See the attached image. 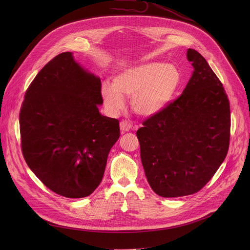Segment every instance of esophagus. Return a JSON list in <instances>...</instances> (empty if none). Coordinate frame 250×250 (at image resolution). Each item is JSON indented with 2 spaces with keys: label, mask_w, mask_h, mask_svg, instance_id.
<instances>
[{
  "label": "esophagus",
  "mask_w": 250,
  "mask_h": 250,
  "mask_svg": "<svg viewBox=\"0 0 250 250\" xmlns=\"http://www.w3.org/2000/svg\"><path fill=\"white\" fill-rule=\"evenodd\" d=\"M120 127H121L122 132L125 133V132H127V131H129L131 129V125L128 122H126V121H123L120 124Z\"/></svg>",
  "instance_id": "esophagus-1"
}]
</instances>
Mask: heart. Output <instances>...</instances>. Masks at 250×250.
Wrapping results in <instances>:
<instances>
[{
  "label": "heart",
  "instance_id": "1",
  "mask_svg": "<svg viewBox=\"0 0 250 250\" xmlns=\"http://www.w3.org/2000/svg\"><path fill=\"white\" fill-rule=\"evenodd\" d=\"M181 75L173 65L150 62L122 70L112 85L104 83L101 94L108 109L118 114L125 108V99H131L133 111L144 117L160 113L172 100Z\"/></svg>",
  "mask_w": 250,
  "mask_h": 250
}]
</instances>
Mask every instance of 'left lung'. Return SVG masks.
I'll use <instances>...</instances> for the list:
<instances>
[{
    "label": "left lung",
    "mask_w": 250,
    "mask_h": 250,
    "mask_svg": "<svg viewBox=\"0 0 250 250\" xmlns=\"http://www.w3.org/2000/svg\"><path fill=\"white\" fill-rule=\"evenodd\" d=\"M194 71L182 95L136 131L151 189L164 198L200 191L224 162L230 111L223 84L207 60L189 48Z\"/></svg>",
    "instance_id": "1"
}]
</instances>
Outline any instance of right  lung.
<instances>
[{
  "label": "right lung",
  "instance_id": "add662e5",
  "mask_svg": "<svg viewBox=\"0 0 250 250\" xmlns=\"http://www.w3.org/2000/svg\"><path fill=\"white\" fill-rule=\"evenodd\" d=\"M101 80L72 52L50 60L29 85L20 113L26 164L54 193L84 198L100 185L120 137L116 119L102 116Z\"/></svg>",
  "mask_w": 250,
  "mask_h": 250
}]
</instances>
